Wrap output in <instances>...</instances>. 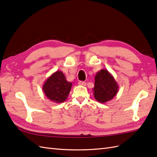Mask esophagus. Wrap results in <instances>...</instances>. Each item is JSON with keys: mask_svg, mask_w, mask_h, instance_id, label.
<instances>
[{"mask_svg": "<svg viewBox=\"0 0 157 157\" xmlns=\"http://www.w3.org/2000/svg\"><path fill=\"white\" fill-rule=\"evenodd\" d=\"M78 84H79V86H86V83L85 82H83V81H79V82H78Z\"/></svg>", "mask_w": 157, "mask_h": 157, "instance_id": "34e87169", "label": "esophagus"}]
</instances>
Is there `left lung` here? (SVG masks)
Listing matches in <instances>:
<instances>
[{"mask_svg":"<svg viewBox=\"0 0 157 157\" xmlns=\"http://www.w3.org/2000/svg\"><path fill=\"white\" fill-rule=\"evenodd\" d=\"M119 86L113 76L107 70H101L96 73L93 90L95 99L100 103L112 100L118 92Z\"/></svg>","mask_w":157,"mask_h":157,"instance_id":"8db88e82","label":"left lung"}]
</instances>
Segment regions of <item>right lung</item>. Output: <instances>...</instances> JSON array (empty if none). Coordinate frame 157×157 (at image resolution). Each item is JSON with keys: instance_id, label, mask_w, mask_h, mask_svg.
Instances as JSON below:
<instances>
[{"instance_id": "1", "label": "right lung", "mask_w": 157, "mask_h": 157, "mask_svg": "<svg viewBox=\"0 0 157 157\" xmlns=\"http://www.w3.org/2000/svg\"><path fill=\"white\" fill-rule=\"evenodd\" d=\"M71 86L72 83L67 81L63 73L57 71L46 79L42 89L49 100L55 103H62L67 100Z\"/></svg>"}]
</instances>
